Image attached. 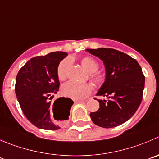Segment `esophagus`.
I'll list each match as a JSON object with an SVG mask.
<instances>
[{
	"label": "esophagus",
	"mask_w": 159,
	"mask_h": 159,
	"mask_svg": "<svg viewBox=\"0 0 159 159\" xmlns=\"http://www.w3.org/2000/svg\"><path fill=\"white\" fill-rule=\"evenodd\" d=\"M84 101H83V100H76V101H75V102H77V103H78V102H84Z\"/></svg>",
	"instance_id": "34e87169"
}]
</instances>
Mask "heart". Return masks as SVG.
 Here are the masks:
<instances>
[{"label": "heart", "instance_id": "obj_1", "mask_svg": "<svg viewBox=\"0 0 159 159\" xmlns=\"http://www.w3.org/2000/svg\"><path fill=\"white\" fill-rule=\"evenodd\" d=\"M81 65L90 73L97 72L99 68V64L94 58L91 57H84L81 59ZM71 64V60L66 58L60 62L57 70L58 77L60 80H64L66 78V72ZM91 80L98 87H100L105 83V76L101 72H95L91 75ZM92 86L89 84H80V83L70 81L61 87V92L65 96L75 100H82L87 98L91 93Z\"/></svg>", "mask_w": 159, "mask_h": 159}]
</instances>
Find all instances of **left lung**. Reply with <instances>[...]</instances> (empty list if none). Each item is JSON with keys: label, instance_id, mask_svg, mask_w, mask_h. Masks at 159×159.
<instances>
[{"label": "left lung", "instance_id": "8db88e82", "mask_svg": "<svg viewBox=\"0 0 159 159\" xmlns=\"http://www.w3.org/2000/svg\"><path fill=\"white\" fill-rule=\"evenodd\" d=\"M86 51L103 61L105 80L97 95L108 98L98 100L100 108L90 112L91 120L103 128L119 126L134 116L141 103L145 82L141 68L130 56L112 48Z\"/></svg>", "mask_w": 159, "mask_h": 159}]
</instances>
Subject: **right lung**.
Wrapping results in <instances>:
<instances>
[{"label":"right lung","mask_w":159,"mask_h":159,"mask_svg":"<svg viewBox=\"0 0 159 159\" xmlns=\"http://www.w3.org/2000/svg\"><path fill=\"white\" fill-rule=\"evenodd\" d=\"M67 55L66 52L55 51L34 57L21 68L16 76V94L22 112L39 129H60L58 123L51 117V100L59 88L58 67ZM72 105L70 98H58L53 104L54 119L61 122L69 119Z\"/></svg>","instance_id":"right-lung-1"}]
</instances>
